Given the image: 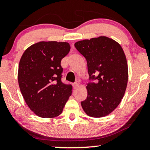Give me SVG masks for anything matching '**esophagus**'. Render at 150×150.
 Wrapping results in <instances>:
<instances>
[{
    "label": "esophagus",
    "instance_id": "1",
    "mask_svg": "<svg viewBox=\"0 0 150 150\" xmlns=\"http://www.w3.org/2000/svg\"><path fill=\"white\" fill-rule=\"evenodd\" d=\"M78 87H79V83H77V82H76V83H73V88H74L75 89H76V88H77Z\"/></svg>",
    "mask_w": 150,
    "mask_h": 150
}]
</instances>
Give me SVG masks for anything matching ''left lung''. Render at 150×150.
<instances>
[{
	"mask_svg": "<svg viewBox=\"0 0 150 150\" xmlns=\"http://www.w3.org/2000/svg\"><path fill=\"white\" fill-rule=\"evenodd\" d=\"M86 59L90 80L87 98L81 102L88 115L101 117L111 113L121 102L128 79V64L121 45L112 39L100 36L75 43Z\"/></svg>",
	"mask_w": 150,
	"mask_h": 150,
	"instance_id": "obj_1",
	"label": "left lung"
}]
</instances>
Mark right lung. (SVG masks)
<instances>
[{
	"label": "right lung",
	"mask_w": 150,
	"mask_h": 150,
	"mask_svg": "<svg viewBox=\"0 0 150 150\" xmlns=\"http://www.w3.org/2000/svg\"><path fill=\"white\" fill-rule=\"evenodd\" d=\"M70 49L67 42L41 41L30 46L22 56L19 86L25 102L38 116H58L72 94V86L61 81L60 62Z\"/></svg>",
	"instance_id": "add662e5"
}]
</instances>
